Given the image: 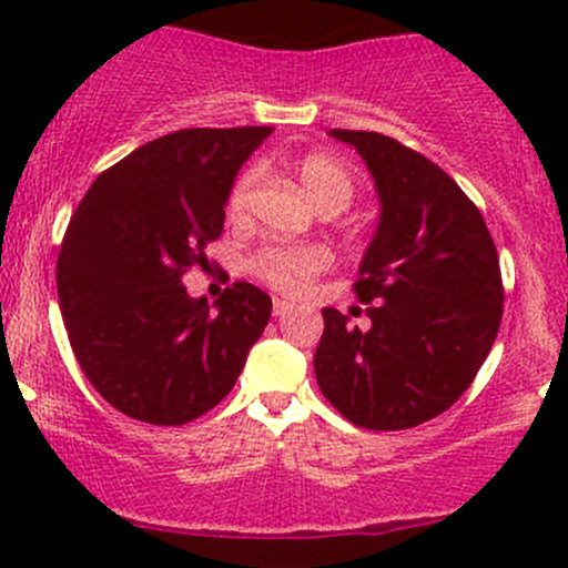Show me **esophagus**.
I'll list each match as a JSON object with an SVG mask.
<instances>
[{
  "label": "esophagus",
  "instance_id": "1",
  "mask_svg": "<svg viewBox=\"0 0 568 568\" xmlns=\"http://www.w3.org/2000/svg\"><path fill=\"white\" fill-rule=\"evenodd\" d=\"M294 311V305H291V302H285V300H274L272 302V313L277 318H283V316H288V313Z\"/></svg>",
  "mask_w": 568,
  "mask_h": 568
}]
</instances>
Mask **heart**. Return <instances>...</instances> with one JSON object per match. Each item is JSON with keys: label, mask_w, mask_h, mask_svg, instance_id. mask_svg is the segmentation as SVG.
I'll return each instance as SVG.
<instances>
[{"label": "heart", "mask_w": 568, "mask_h": 568, "mask_svg": "<svg viewBox=\"0 0 568 568\" xmlns=\"http://www.w3.org/2000/svg\"><path fill=\"white\" fill-rule=\"evenodd\" d=\"M294 173L300 178L302 189L307 197L313 200L318 211H343L348 209L354 197V178L329 153H307V156L296 159ZM257 186V170L250 168L233 181L231 192L225 200L227 220L239 222L244 220L250 209L252 192ZM329 266V252L316 244H305V247H283V244H272L255 252L250 261V272L274 291L283 294H302L311 285L316 274Z\"/></svg>", "instance_id": "1"}]
</instances>
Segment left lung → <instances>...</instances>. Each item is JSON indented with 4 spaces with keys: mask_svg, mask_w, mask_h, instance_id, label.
<instances>
[{
    "mask_svg": "<svg viewBox=\"0 0 568 568\" xmlns=\"http://www.w3.org/2000/svg\"><path fill=\"white\" fill-rule=\"evenodd\" d=\"M329 136L363 156L382 211L354 283L371 326L321 311L316 382L354 426H420L467 390L500 329L495 242L459 183L426 156L376 131Z\"/></svg>",
    "mask_w": 568,
    "mask_h": 568,
    "instance_id": "obj_1",
    "label": "left lung"
}]
</instances>
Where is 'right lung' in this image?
<instances>
[{
  "mask_svg": "<svg viewBox=\"0 0 568 568\" xmlns=\"http://www.w3.org/2000/svg\"><path fill=\"white\" fill-rule=\"evenodd\" d=\"M268 125L183 129L101 173L68 222L57 296L84 376L134 420L183 426L236 385L272 300L233 283L209 305L183 274L205 268L239 170Z\"/></svg>",
  "mask_w": 568,
  "mask_h": 568,
  "instance_id": "obj_1",
  "label": "right lung"
}]
</instances>
